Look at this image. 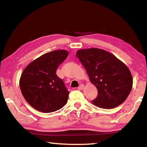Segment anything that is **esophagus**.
Returning <instances> with one entry per match:
<instances>
[{"instance_id":"1","label":"esophagus","mask_w":147,"mask_h":147,"mask_svg":"<svg viewBox=\"0 0 147 147\" xmlns=\"http://www.w3.org/2000/svg\"><path fill=\"white\" fill-rule=\"evenodd\" d=\"M84 88V86L83 84H80L78 88V89H79V90H82V89H83Z\"/></svg>"}]
</instances>
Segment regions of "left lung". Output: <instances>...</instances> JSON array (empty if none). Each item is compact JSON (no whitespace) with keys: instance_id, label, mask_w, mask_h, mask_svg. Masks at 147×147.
<instances>
[{"instance_id":"obj_1","label":"left lung","mask_w":147,"mask_h":147,"mask_svg":"<svg viewBox=\"0 0 147 147\" xmlns=\"http://www.w3.org/2000/svg\"><path fill=\"white\" fill-rule=\"evenodd\" d=\"M76 56L98 90L97 97L92 101L94 106L112 109L127 98L133 79L123 61L109 52L96 48L79 50Z\"/></svg>"}]
</instances>
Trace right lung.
I'll return each instance as SVG.
<instances>
[{
    "label": "right lung",
    "mask_w": 147,
    "mask_h": 147,
    "mask_svg": "<svg viewBox=\"0 0 147 147\" xmlns=\"http://www.w3.org/2000/svg\"><path fill=\"white\" fill-rule=\"evenodd\" d=\"M68 54L65 50L50 52L34 59L24 69L20 88L24 98L34 109L51 113L66 104L69 92L56 72Z\"/></svg>",
    "instance_id": "right-lung-1"
}]
</instances>
